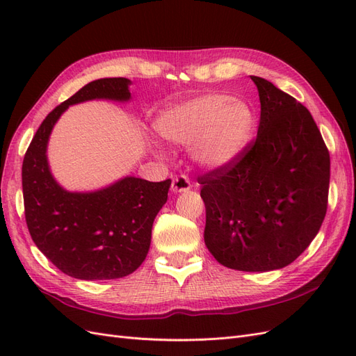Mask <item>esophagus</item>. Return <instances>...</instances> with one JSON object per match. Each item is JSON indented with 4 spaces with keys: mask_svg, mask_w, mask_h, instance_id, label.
Returning a JSON list of instances; mask_svg holds the SVG:
<instances>
[{
    "mask_svg": "<svg viewBox=\"0 0 356 356\" xmlns=\"http://www.w3.org/2000/svg\"><path fill=\"white\" fill-rule=\"evenodd\" d=\"M190 188H191V182L186 175L175 177L170 186V190L174 193H184V191H188Z\"/></svg>",
    "mask_w": 356,
    "mask_h": 356,
    "instance_id": "esophagus-1",
    "label": "esophagus"
}]
</instances>
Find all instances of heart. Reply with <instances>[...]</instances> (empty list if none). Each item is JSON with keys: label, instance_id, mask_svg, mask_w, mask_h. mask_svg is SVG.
I'll return each mask as SVG.
<instances>
[{"label": "heart", "instance_id": "b5f03b06", "mask_svg": "<svg viewBox=\"0 0 356 356\" xmlns=\"http://www.w3.org/2000/svg\"><path fill=\"white\" fill-rule=\"evenodd\" d=\"M154 126L168 141L190 145L197 165L221 170L232 166L250 144L255 114L245 101L207 93L168 106L157 115Z\"/></svg>", "mask_w": 356, "mask_h": 356}]
</instances>
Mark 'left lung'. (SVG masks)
I'll return each instance as SVG.
<instances>
[{"instance_id": "1", "label": "left lung", "mask_w": 356, "mask_h": 356, "mask_svg": "<svg viewBox=\"0 0 356 356\" xmlns=\"http://www.w3.org/2000/svg\"><path fill=\"white\" fill-rule=\"evenodd\" d=\"M261 104L255 141L199 178L204 245L220 264L270 272L293 263L327 213L330 153L305 105L252 75Z\"/></svg>"}]
</instances>
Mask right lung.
Masks as SVG:
<instances>
[{"mask_svg": "<svg viewBox=\"0 0 356 356\" xmlns=\"http://www.w3.org/2000/svg\"><path fill=\"white\" fill-rule=\"evenodd\" d=\"M129 86L131 80L123 77L86 84L49 113L24 157L22 188L31 238L60 272L81 281L118 279L143 264L170 179L149 182L124 177L95 191H68L50 172L49 138L68 106L93 99L127 102Z\"/></svg>", "mask_w": 356, "mask_h": 356, "instance_id": "add662e5", "label": "right lung"}]
</instances>
